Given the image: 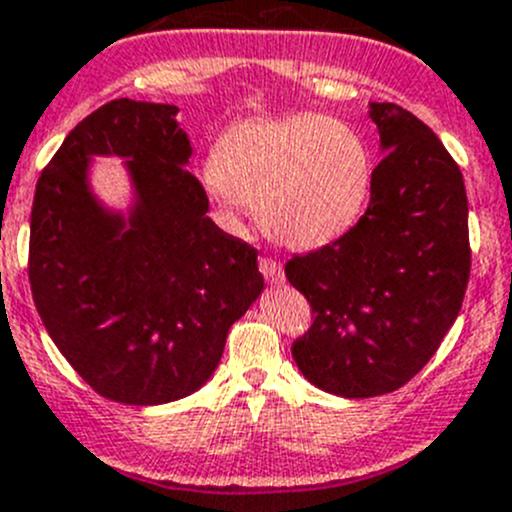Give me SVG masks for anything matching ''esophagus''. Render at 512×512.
<instances>
[{
  "mask_svg": "<svg viewBox=\"0 0 512 512\" xmlns=\"http://www.w3.org/2000/svg\"><path fill=\"white\" fill-rule=\"evenodd\" d=\"M259 269H261V274H264V279L269 281V284H281V281H284V269H281V264L276 259H269V256H264V259L259 261Z\"/></svg>",
  "mask_w": 512,
  "mask_h": 512,
  "instance_id": "34e87169",
  "label": "esophagus"
}]
</instances>
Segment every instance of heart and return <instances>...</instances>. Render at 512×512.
I'll list each match as a JSON object with an SVG mask.
<instances>
[{"label":"heart","instance_id":"heart-1","mask_svg":"<svg viewBox=\"0 0 512 512\" xmlns=\"http://www.w3.org/2000/svg\"><path fill=\"white\" fill-rule=\"evenodd\" d=\"M206 186L221 206L259 211L276 243L311 251L357 226L372 155L352 125L326 115L253 118L223 135Z\"/></svg>","mask_w":512,"mask_h":512}]
</instances>
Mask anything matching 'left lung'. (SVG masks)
I'll return each mask as SVG.
<instances>
[{
	"mask_svg": "<svg viewBox=\"0 0 512 512\" xmlns=\"http://www.w3.org/2000/svg\"><path fill=\"white\" fill-rule=\"evenodd\" d=\"M384 155L357 226L286 261L311 306L296 367L324 392L377 397L410 382L455 324L470 279L462 173L422 120L372 102Z\"/></svg>",
	"mask_w": 512,
	"mask_h": 512,
	"instance_id": "left-lung-1",
	"label": "left lung"
}]
</instances>
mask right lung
Wrapping results in <instances>:
<instances>
[{
    "mask_svg": "<svg viewBox=\"0 0 512 512\" xmlns=\"http://www.w3.org/2000/svg\"><path fill=\"white\" fill-rule=\"evenodd\" d=\"M178 107L120 97L75 125L37 180L29 286L47 334L100 397L165 405L216 372L228 329L264 291L259 251L223 233ZM90 154H120L136 186L129 221L86 186Z\"/></svg>",
    "mask_w": 512,
    "mask_h": 512,
    "instance_id": "right-lung-1",
    "label": "right lung"
}]
</instances>
